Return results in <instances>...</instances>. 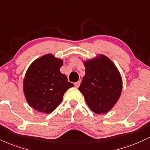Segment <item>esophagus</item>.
<instances>
[{
  "label": "esophagus",
  "instance_id": "1",
  "mask_svg": "<svg viewBox=\"0 0 150 150\" xmlns=\"http://www.w3.org/2000/svg\"><path fill=\"white\" fill-rule=\"evenodd\" d=\"M80 81H78V82H77L75 83V86L76 88H78L79 86H80Z\"/></svg>",
  "mask_w": 150,
  "mask_h": 150
}]
</instances>
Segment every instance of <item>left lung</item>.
<instances>
[{"label": "left lung", "instance_id": "obj_1", "mask_svg": "<svg viewBox=\"0 0 150 150\" xmlns=\"http://www.w3.org/2000/svg\"><path fill=\"white\" fill-rule=\"evenodd\" d=\"M82 62L85 75L78 89L93 112L105 114L122 94L123 82L120 70L112 61L100 54Z\"/></svg>", "mask_w": 150, "mask_h": 150}]
</instances>
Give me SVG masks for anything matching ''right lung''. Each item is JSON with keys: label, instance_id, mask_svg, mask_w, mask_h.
Listing matches in <instances>:
<instances>
[{"label": "right lung", "instance_id": "right-lung-1", "mask_svg": "<svg viewBox=\"0 0 150 150\" xmlns=\"http://www.w3.org/2000/svg\"><path fill=\"white\" fill-rule=\"evenodd\" d=\"M64 61L47 54L33 61L23 80V91L28 105L40 112L50 114L63 100L68 89L74 86L60 72Z\"/></svg>", "mask_w": 150, "mask_h": 150}]
</instances>
